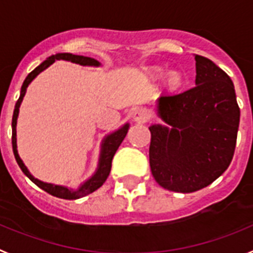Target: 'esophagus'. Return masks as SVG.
<instances>
[{
    "mask_svg": "<svg viewBox=\"0 0 253 253\" xmlns=\"http://www.w3.org/2000/svg\"><path fill=\"white\" fill-rule=\"evenodd\" d=\"M133 119L134 122L137 123H144L148 119V114H147V111L144 110V109L140 107V109H137V110L133 113Z\"/></svg>",
    "mask_w": 253,
    "mask_h": 253,
    "instance_id": "obj_1",
    "label": "esophagus"
}]
</instances>
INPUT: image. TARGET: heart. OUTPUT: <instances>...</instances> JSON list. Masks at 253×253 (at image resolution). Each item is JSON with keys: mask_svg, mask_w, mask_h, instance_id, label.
<instances>
[{"mask_svg": "<svg viewBox=\"0 0 253 253\" xmlns=\"http://www.w3.org/2000/svg\"><path fill=\"white\" fill-rule=\"evenodd\" d=\"M161 72L162 71L160 68L154 69L156 75H161ZM182 81H184V78H182L181 73L176 72V71H171V72H169L165 76V84H166V87L169 88V90H176V88H178L182 84Z\"/></svg>", "mask_w": 253, "mask_h": 253, "instance_id": "obj_1", "label": "heart"}]
</instances>
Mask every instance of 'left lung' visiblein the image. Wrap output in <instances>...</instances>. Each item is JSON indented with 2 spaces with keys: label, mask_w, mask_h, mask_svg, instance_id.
I'll return each mask as SVG.
<instances>
[{
  "label": "left lung",
  "mask_w": 253,
  "mask_h": 253,
  "mask_svg": "<svg viewBox=\"0 0 253 253\" xmlns=\"http://www.w3.org/2000/svg\"><path fill=\"white\" fill-rule=\"evenodd\" d=\"M195 87L157 99L166 125L149 126V165L154 180L175 193H194L215 181L231 165L240 107L229 76L195 55Z\"/></svg>",
  "instance_id": "obj_1"
}]
</instances>
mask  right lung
Instances as JSON below:
<instances>
[{"mask_svg":"<svg viewBox=\"0 0 253 253\" xmlns=\"http://www.w3.org/2000/svg\"><path fill=\"white\" fill-rule=\"evenodd\" d=\"M55 60H69L72 63L81 64V66H93V67H99L100 62H97L96 59L90 57H84V55H75L71 54V53H58L55 55H51V57L46 58L43 63L38 66L34 71H31L28 75V77L25 78V81L21 86V92H20V97L17 100L16 105H15V110H13V116H12V149L13 154H15V158H16L17 165L20 166L21 171L30 178L33 182H34L37 186H39L40 189H43L44 191H46L48 194L53 196H57V198L60 199H66V200H75V199L84 198V196L88 195V194L93 193L95 190L99 189L100 186H102L105 181H106L107 176L110 173L111 169V162H113L114 154L116 153L119 146L122 144V142L124 140L125 135L128 133L129 124L123 125L122 128L118 129L114 133L109 134L107 137H105V139L102 140L101 144V152H100V160H99V166H97V169L93 173V176L91 178L84 182L81 186L78 187L77 190L68 189L66 186H59V185H53L48 184V182H43V181L38 180L34 176L31 175L29 169H26V166L24 165V162L20 158L19 153H17V146H16V123H17V116H19V107L21 105L22 99L26 93V88L30 84V82L39 75L40 72H43L44 69L48 68L50 64H53Z\"/></svg>","mask_w":253,"mask_h":253,"instance_id":"obj_1","label":"right lung"}]
</instances>
